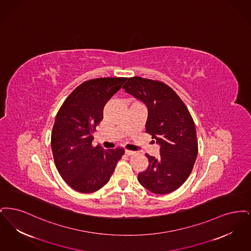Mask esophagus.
<instances>
[{
	"instance_id": "34e87169",
	"label": "esophagus",
	"mask_w": 251,
	"mask_h": 251,
	"mask_svg": "<svg viewBox=\"0 0 251 251\" xmlns=\"http://www.w3.org/2000/svg\"><path fill=\"white\" fill-rule=\"evenodd\" d=\"M125 153L126 154V155H132V154H134L135 152H133V151H129V150H126L125 151Z\"/></svg>"
}]
</instances>
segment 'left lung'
<instances>
[{"label":"left lung","mask_w":251,"mask_h":251,"mask_svg":"<svg viewBox=\"0 0 251 251\" xmlns=\"http://www.w3.org/2000/svg\"><path fill=\"white\" fill-rule=\"evenodd\" d=\"M123 89L147 108L145 131L159 145V157L145 154L149 165L138 180L154 194L171 193L185 183L196 161L194 121L181 98L163 82L134 76Z\"/></svg>","instance_id":"1"}]
</instances>
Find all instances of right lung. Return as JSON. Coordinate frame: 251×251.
Instances as JSON below:
<instances>
[{"mask_svg":"<svg viewBox=\"0 0 251 251\" xmlns=\"http://www.w3.org/2000/svg\"><path fill=\"white\" fill-rule=\"evenodd\" d=\"M126 77H101L80 84L59 109L51 133L55 165L67 185L92 193L109 182L124 149L93 147V132L103 120V109Z\"/></svg>","mask_w":251,"mask_h":251,"instance_id":"obj_1","label":"right lung"}]
</instances>
